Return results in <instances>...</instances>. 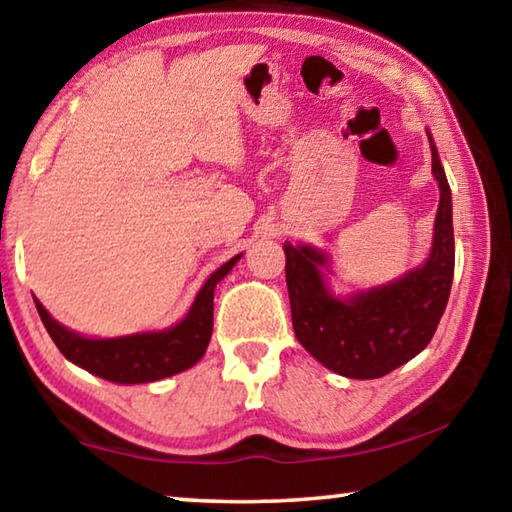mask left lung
Here are the masks:
<instances>
[{"instance_id":"1","label":"left lung","mask_w":512,"mask_h":512,"mask_svg":"<svg viewBox=\"0 0 512 512\" xmlns=\"http://www.w3.org/2000/svg\"><path fill=\"white\" fill-rule=\"evenodd\" d=\"M429 135L431 171L440 187L427 262L381 287L336 298L325 282L327 255L284 244L293 332L311 357L350 379L384 377L427 348L454 280L452 192Z\"/></svg>"}]
</instances>
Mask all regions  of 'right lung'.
<instances>
[{"label": "right lung", "instance_id": "right-lung-1", "mask_svg": "<svg viewBox=\"0 0 512 512\" xmlns=\"http://www.w3.org/2000/svg\"><path fill=\"white\" fill-rule=\"evenodd\" d=\"M239 259L241 255H235L230 262L216 268L205 280L203 289L198 291L187 316L162 332H142L117 336V339H88L51 318L40 300H36V309L51 341L56 343L65 359L101 379L115 381V384H149V381L178 375L201 361L207 343L212 339L214 289Z\"/></svg>", "mask_w": 512, "mask_h": 512}]
</instances>
